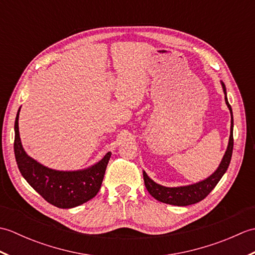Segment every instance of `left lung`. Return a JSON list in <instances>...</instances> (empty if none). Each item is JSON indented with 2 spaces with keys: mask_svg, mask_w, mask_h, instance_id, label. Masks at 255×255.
Masks as SVG:
<instances>
[{
  "mask_svg": "<svg viewBox=\"0 0 255 255\" xmlns=\"http://www.w3.org/2000/svg\"><path fill=\"white\" fill-rule=\"evenodd\" d=\"M221 85H223L224 89L226 104L228 106L231 114V128L228 147H227L225 155L220 162L218 169L204 181L192 184V185L178 187L162 186L160 184L151 180L147 175V173L143 171L144 185L147 187L151 196L154 197L156 200H159V202L174 206H188L196 204L200 202V200H203L211 191H213L215 186L217 185L218 182L220 181V178L224 176L227 169H228L232 156V150H234V116H232V108L229 104L228 99H227V92L224 82H221Z\"/></svg>",
  "mask_w": 255,
  "mask_h": 255,
  "instance_id": "left-lung-1",
  "label": "left lung"
}]
</instances>
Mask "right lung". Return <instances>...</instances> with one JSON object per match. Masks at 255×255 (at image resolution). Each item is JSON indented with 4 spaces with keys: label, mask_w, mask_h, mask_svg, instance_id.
Listing matches in <instances>:
<instances>
[{
    "label": "right lung",
    "mask_w": 255,
    "mask_h": 255,
    "mask_svg": "<svg viewBox=\"0 0 255 255\" xmlns=\"http://www.w3.org/2000/svg\"><path fill=\"white\" fill-rule=\"evenodd\" d=\"M17 112L15 119L14 153L21 175L48 203L58 208H73L92 199L99 193L111 152L88 169L57 171L40 164L25 152L18 130Z\"/></svg>",
    "instance_id": "add662e5"
}]
</instances>
